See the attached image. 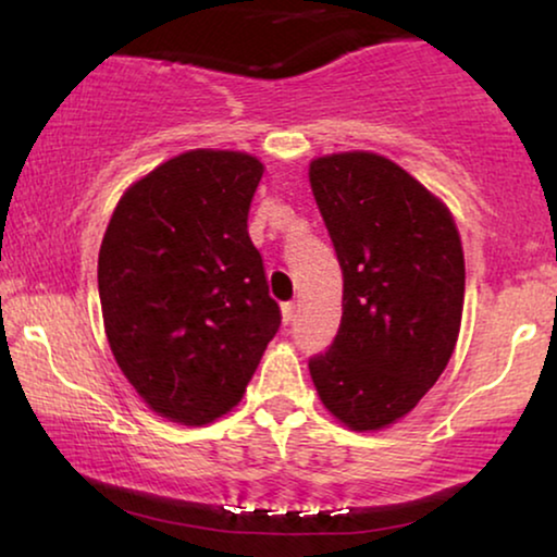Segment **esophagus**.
Returning a JSON list of instances; mask_svg holds the SVG:
<instances>
[{
    "instance_id": "1",
    "label": "esophagus",
    "mask_w": 557,
    "mask_h": 557,
    "mask_svg": "<svg viewBox=\"0 0 557 557\" xmlns=\"http://www.w3.org/2000/svg\"><path fill=\"white\" fill-rule=\"evenodd\" d=\"M294 311H296V304L294 301H286L281 304V317H284V322L288 324L294 319Z\"/></svg>"
}]
</instances>
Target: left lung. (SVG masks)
I'll return each mask as SVG.
<instances>
[{
  "mask_svg": "<svg viewBox=\"0 0 557 557\" xmlns=\"http://www.w3.org/2000/svg\"><path fill=\"white\" fill-rule=\"evenodd\" d=\"M345 278L339 332L309 360L317 393L352 431L410 413L446 370L463 309V250L451 212L372 151L309 164Z\"/></svg>",
  "mask_w": 557,
  "mask_h": 557,
  "instance_id": "left-lung-1",
  "label": "left lung"
}]
</instances>
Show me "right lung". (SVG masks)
<instances>
[{"mask_svg": "<svg viewBox=\"0 0 557 557\" xmlns=\"http://www.w3.org/2000/svg\"><path fill=\"white\" fill-rule=\"evenodd\" d=\"M263 164L195 149L134 182L98 253L106 337L159 416L205 425L246 393L281 324L248 210Z\"/></svg>", "mask_w": 557, "mask_h": 557, "instance_id": "obj_1", "label": "right lung"}]
</instances>
